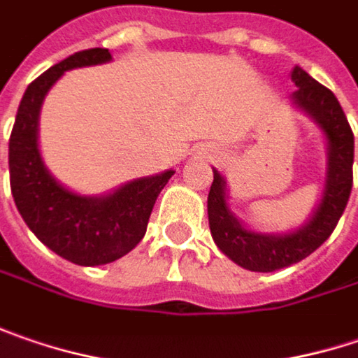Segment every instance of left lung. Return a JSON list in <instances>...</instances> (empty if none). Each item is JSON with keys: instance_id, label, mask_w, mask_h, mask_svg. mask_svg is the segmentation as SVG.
Instances as JSON below:
<instances>
[{"instance_id": "1", "label": "left lung", "mask_w": 358, "mask_h": 358, "mask_svg": "<svg viewBox=\"0 0 358 358\" xmlns=\"http://www.w3.org/2000/svg\"><path fill=\"white\" fill-rule=\"evenodd\" d=\"M292 80L298 85L294 101L314 117L328 137V178L326 190L312 221L300 231L275 237L257 235L243 229L224 202V180L215 170L208 192V224L213 239L222 253L249 271H275L306 259L332 235L341 221L352 190L355 136L338 99L330 89L314 80L300 66L294 69Z\"/></svg>"}]
</instances>
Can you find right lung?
Returning a JSON list of instances; mask_svg holds the SVG:
<instances>
[{
    "label": "right lung",
    "instance_id": "add662e5",
    "mask_svg": "<svg viewBox=\"0 0 358 358\" xmlns=\"http://www.w3.org/2000/svg\"><path fill=\"white\" fill-rule=\"evenodd\" d=\"M111 60L107 48L76 52L30 83L10 136V186L15 206L34 235L76 265H103L127 255L143 239L152 208L174 170L134 180L103 199L64 190L38 152V115L48 89L71 69Z\"/></svg>",
    "mask_w": 358,
    "mask_h": 358
}]
</instances>
